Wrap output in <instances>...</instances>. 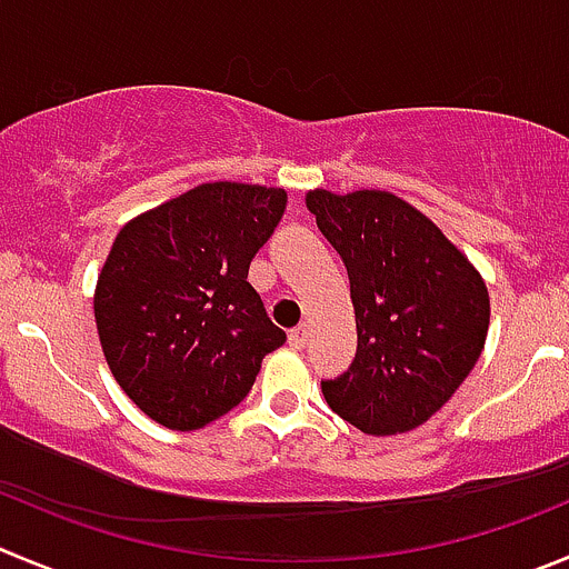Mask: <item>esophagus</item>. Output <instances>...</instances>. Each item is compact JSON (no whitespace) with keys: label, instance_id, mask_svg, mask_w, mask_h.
I'll list each match as a JSON object with an SVG mask.
<instances>
[{"label":"esophagus","instance_id":"34e87169","mask_svg":"<svg viewBox=\"0 0 569 569\" xmlns=\"http://www.w3.org/2000/svg\"><path fill=\"white\" fill-rule=\"evenodd\" d=\"M307 335H310V329H307V323H301V327L290 329V335H288L290 346H293V349H305V343H307Z\"/></svg>","mask_w":569,"mask_h":569}]
</instances>
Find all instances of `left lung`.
<instances>
[{"mask_svg":"<svg viewBox=\"0 0 569 569\" xmlns=\"http://www.w3.org/2000/svg\"><path fill=\"white\" fill-rule=\"evenodd\" d=\"M349 270L357 351L321 380L329 408L369 436L425 425L475 369L489 332V290L432 220L380 189L307 194Z\"/></svg>","mask_w":569,"mask_h":569,"instance_id":"8db88e82","label":"left lung"}]
</instances>
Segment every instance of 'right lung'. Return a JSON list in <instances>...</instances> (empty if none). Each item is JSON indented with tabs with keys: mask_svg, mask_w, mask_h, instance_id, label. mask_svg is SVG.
I'll use <instances>...</instances> for the list:
<instances>
[{
	"mask_svg": "<svg viewBox=\"0 0 569 569\" xmlns=\"http://www.w3.org/2000/svg\"><path fill=\"white\" fill-rule=\"evenodd\" d=\"M288 207L284 189L200 183L119 231L94 318L113 380L170 430H198L242 402L288 335L248 284V264Z\"/></svg>",
	"mask_w": 569,
	"mask_h": 569,
	"instance_id": "right-lung-1",
	"label": "right lung"
}]
</instances>
